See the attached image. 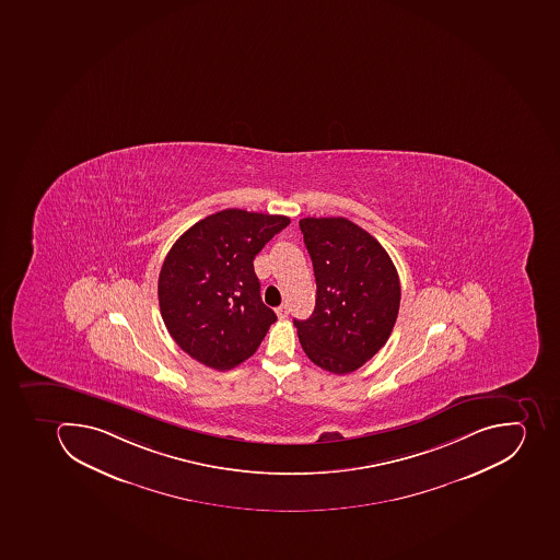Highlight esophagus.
Listing matches in <instances>:
<instances>
[{
  "mask_svg": "<svg viewBox=\"0 0 560 560\" xmlns=\"http://www.w3.org/2000/svg\"><path fill=\"white\" fill-rule=\"evenodd\" d=\"M275 312H277L278 318H285L289 315V306L280 305Z\"/></svg>",
  "mask_w": 560,
  "mask_h": 560,
  "instance_id": "1",
  "label": "esophagus"
}]
</instances>
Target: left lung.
I'll return each instance as SVG.
<instances>
[{"label": "left lung", "instance_id": "obj_1", "mask_svg": "<svg viewBox=\"0 0 560 560\" xmlns=\"http://www.w3.org/2000/svg\"><path fill=\"white\" fill-rule=\"evenodd\" d=\"M314 264V314L296 320L301 347L317 366L337 375L372 360L392 335L400 310V278L381 243L341 219L300 220Z\"/></svg>", "mask_w": 560, "mask_h": 560}]
</instances>
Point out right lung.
<instances>
[{"instance_id": "right-lung-1", "label": "right lung", "mask_w": 560, "mask_h": 560, "mask_svg": "<svg viewBox=\"0 0 560 560\" xmlns=\"http://www.w3.org/2000/svg\"><path fill=\"white\" fill-rule=\"evenodd\" d=\"M289 223L282 214L232 208L200 220L174 243L160 269V314L190 358L223 372L260 346L277 315L260 300L254 259Z\"/></svg>"}]
</instances>
